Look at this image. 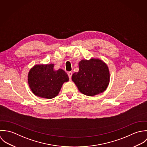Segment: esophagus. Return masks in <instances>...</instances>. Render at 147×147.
<instances>
[{
	"label": "esophagus",
	"instance_id": "esophagus-1",
	"mask_svg": "<svg viewBox=\"0 0 147 147\" xmlns=\"http://www.w3.org/2000/svg\"><path fill=\"white\" fill-rule=\"evenodd\" d=\"M67 74H68V76H69V78L71 79V76H72V72H69V73H67Z\"/></svg>",
	"mask_w": 147,
	"mask_h": 147
}]
</instances>
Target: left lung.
<instances>
[{"label": "left lung", "instance_id": "left-lung-1", "mask_svg": "<svg viewBox=\"0 0 147 147\" xmlns=\"http://www.w3.org/2000/svg\"><path fill=\"white\" fill-rule=\"evenodd\" d=\"M79 71L71 77L79 91L88 96L103 92L110 83V71L107 64L99 59H82Z\"/></svg>", "mask_w": 147, "mask_h": 147}]
</instances>
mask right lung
Masks as SVG:
<instances>
[{"label":"right lung","mask_w":147,"mask_h":147,"mask_svg":"<svg viewBox=\"0 0 147 147\" xmlns=\"http://www.w3.org/2000/svg\"><path fill=\"white\" fill-rule=\"evenodd\" d=\"M53 63L38 64L30 69L28 83L37 96L47 99L56 97L64 82L69 81L67 74L61 69L54 70Z\"/></svg>","instance_id":"1"}]
</instances>
